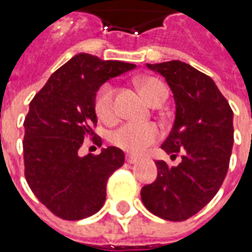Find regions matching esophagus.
<instances>
[{"label":"esophagus","mask_w":252,"mask_h":252,"mask_svg":"<svg viewBox=\"0 0 252 252\" xmlns=\"http://www.w3.org/2000/svg\"><path fill=\"white\" fill-rule=\"evenodd\" d=\"M126 163L133 164V163H137V162H139L140 159L137 158V157H133V155H129V154H126Z\"/></svg>","instance_id":"34e87169"}]
</instances>
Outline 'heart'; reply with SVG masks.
Here are the masks:
<instances>
[{
	"mask_svg": "<svg viewBox=\"0 0 252 252\" xmlns=\"http://www.w3.org/2000/svg\"><path fill=\"white\" fill-rule=\"evenodd\" d=\"M137 85L143 97L147 99L150 104H153L159 98L166 99V95H167L166 88L158 79L150 77L139 78ZM94 109L101 120L106 123L115 120V90L110 83L102 85L97 92L95 99H94ZM159 137H160V129L154 123H147V124L126 123L110 133V142L113 143L116 147L121 148L126 153L142 154L151 144L157 142Z\"/></svg>",
	"mask_w": 252,
	"mask_h": 252,
	"instance_id": "b5f03b06",
	"label": "heart"
}]
</instances>
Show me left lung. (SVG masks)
I'll return each mask as SVG.
<instances>
[{
    "label": "left lung",
    "instance_id": "left-lung-1",
    "mask_svg": "<svg viewBox=\"0 0 252 252\" xmlns=\"http://www.w3.org/2000/svg\"><path fill=\"white\" fill-rule=\"evenodd\" d=\"M164 77L175 101V120L162 150L175 158L169 167L157 160L158 177L143 186L144 206L155 216L184 221L216 195L229 166L233 146V112L216 83L181 61L147 64Z\"/></svg>",
    "mask_w": 252,
    "mask_h": 252
}]
</instances>
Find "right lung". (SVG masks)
<instances>
[{"label": "right lung", "mask_w": 252, "mask_h": 252, "mask_svg": "<svg viewBox=\"0 0 252 252\" xmlns=\"http://www.w3.org/2000/svg\"><path fill=\"white\" fill-rule=\"evenodd\" d=\"M132 63L78 54L52 74L30 104L24 128L25 178L41 204L63 220H81L102 208L106 182L124 164L117 147L79 157L86 137L97 146L95 94L101 85L135 68Z\"/></svg>", "instance_id": "obj_1"}]
</instances>
